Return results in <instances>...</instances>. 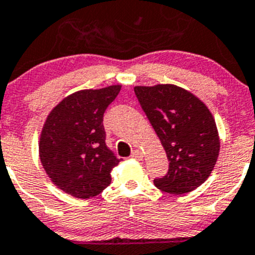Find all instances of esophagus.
<instances>
[{"instance_id": "1", "label": "esophagus", "mask_w": 255, "mask_h": 255, "mask_svg": "<svg viewBox=\"0 0 255 255\" xmlns=\"http://www.w3.org/2000/svg\"><path fill=\"white\" fill-rule=\"evenodd\" d=\"M132 158H134V160H142V157H143V153H142V151H139V149H134V151L132 152Z\"/></svg>"}]
</instances>
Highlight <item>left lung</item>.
<instances>
[{"label":"left lung","mask_w":255,"mask_h":255,"mask_svg":"<svg viewBox=\"0 0 255 255\" xmlns=\"http://www.w3.org/2000/svg\"><path fill=\"white\" fill-rule=\"evenodd\" d=\"M134 93L170 162L167 175L154 178L157 189L182 195L204 184L220 151L218 128L208 107L173 84L138 85Z\"/></svg>","instance_id":"1"}]
</instances>
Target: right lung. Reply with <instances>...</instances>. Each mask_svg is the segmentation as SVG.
Returning <instances> with one entry per match:
<instances>
[{"label":"right lung","mask_w":255,"mask_h":255,"mask_svg":"<svg viewBox=\"0 0 255 255\" xmlns=\"http://www.w3.org/2000/svg\"><path fill=\"white\" fill-rule=\"evenodd\" d=\"M122 85L84 89L52 108L41 129L39 156L45 172L61 191L78 199L101 194L120 163L106 144L103 116Z\"/></svg>","instance_id":"add662e5"}]
</instances>
